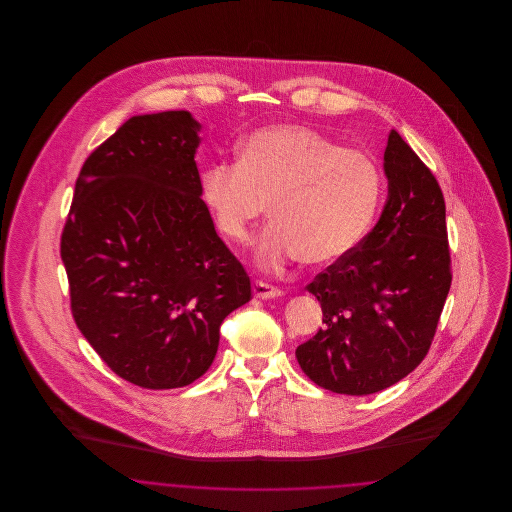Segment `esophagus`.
<instances>
[{
	"mask_svg": "<svg viewBox=\"0 0 512 512\" xmlns=\"http://www.w3.org/2000/svg\"><path fill=\"white\" fill-rule=\"evenodd\" d=\"M253 293H255V297H259V299H270V297L282 295V290L276 288V286H272V284H268V282H263V280H255Z\"/></svg>",
	"mask_w": 512,
	"mask_h": 512,
	"instance_id": "34e87169",
	"label": "esophagus"
}]
</instances>
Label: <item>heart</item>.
Wrapping results in <instances>:
<instances>
[{
	"label": "heart",
	"instance_id": "obj_1",
	"mask_svg": "<svg viewBox=\"0 0 512 512\" xmlns=\"http://www.w3.org/2000/svg\"><path fill=\"white\" fill-rule=\"evenodd\" d=\"M382 188L368 153L303 124L259 128L238 147V163L217 161L201 174L203 205L230 242H247L270 203L274 222L257 249L265 268L297 257L332 265L353 253L376 219Z\"/></svg>",
	"mask_w": 512,
	"mask_h": 512
}]
</instances>
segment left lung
Here are the masks:
<instances>
[{"label": "left lung", "mask_w": 512, "mask_h": 512, "mask_svg": "<svg viewBox=\"0 0 512 512\" xmlns=\"http://www.w3.org/2000/svg\"><path fill=\"white\" fill-rule=\"evenodd\" d=\"M384 171L390 194L372 232L307 286L324 326L295 357L317 386L334 393H376L413 372L430 351L451 288L436 176L395 130Z\"/></svg>", "instance_id": "8db88e82"}]
</instances>
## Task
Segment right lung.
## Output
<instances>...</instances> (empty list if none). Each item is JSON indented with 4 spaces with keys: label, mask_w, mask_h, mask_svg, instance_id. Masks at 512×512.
Segmentation results:
<instances>
[{
    "label": "right lung",
    "mask_w": 512,
    "mask_h": 512,
    "mask_svg": "<svg viewBox=\"0 0 512 512\" xmlns=\"http://www.w3.org/2000/svg\"><path fill=\"white\" fill-rule=\"evenodd\" d=\"M197 130L188 111L124 122L84 161L61 234L78 330L146 390L203 376L222 320L251 299L201 199Z\"/></svg>",
    "instance_id": "obj_1"
}]
</instances>
